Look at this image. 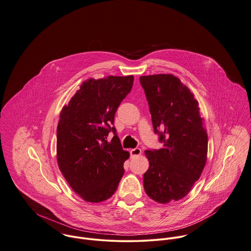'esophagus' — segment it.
<instances>
[{
  "instance_id": "34e87169",
  "label": "esophagus",
  "mask_w": 251,
  "mask_h": 251,
  "mask_svg": "<svg viewBox=\"0 0 251 251\" xmlns=\"http://www.w3.org/2000/svg\"><path fill=\"white\" fill-rule=\"evenodd\" d=\"M130 154L132 157H136V156H139L141 154V150L139 148H134V149H131L130 151Z\"/></svg>"
}]
</instances>
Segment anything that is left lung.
Wrapping results in <instances>:
<instances>
[{
	"instance_id": "obj_1",
	"label": "left lung",
	"mask_w": 251,
	"mask_h": 251,
	"mask_svg": "<svg viewBox=\"0 0 251 251\" xmlns=\"http://www.w3.org/2000/svg\"><path fill=\"white\" fill-rule=\"evenodd\" d=\"M161 149L145 151L149 168L143 174L145 193L166 204L185 197L206 164L208 136L198 102L177 77L159 74L139 77Z\"/></svg>"
}]
</instances>
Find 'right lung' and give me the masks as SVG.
I'll return each instance as SVG.
<instances>
[{"instance_id":"add662e5","label":"right lung","mask_w":251,"mask_h":251,"mask_svg":"<svg viewBox=\"0 0 251 251\" xmlns=\"http://www.w3.org/2000/svg\"><path fill=\"white\" fill-rule=\"evenodd\" d=\"M133 76L89 79L60 112L56 129L58 167L72 190L87 202L110 198L129 158L112 126L117 108L129 94ZM114 138L109 143L108 133Z\"/></svg>"}]
</instances>
